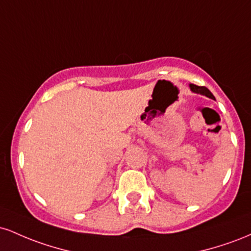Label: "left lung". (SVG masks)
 I'll use <instances>...</instances> for the list:
<instances>
[{
    "mask_svg": "<svg viewBox=\"0 0 251 251\" xmlns=\"http://www.w3.org/2000/svg\"><path fill=\"white\" fill-rule=\"evenodd\" d=\"M190 88H191V91L195 92V93L203 94V96H206L208 98H211V99H215V97L212 96L211 92H210L206 87H204V86H196L194 83H191V85H190Z\"/></svg>",
    "mask_w": 251,
    "mask_h": 251,
    "instance_id": "obj_1",
    "label": "left lung"
}]
</instances>
